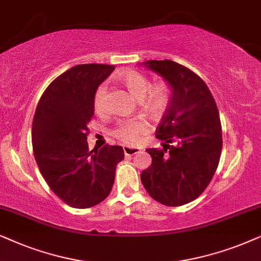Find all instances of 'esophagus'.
Returning <instances> with one entry per match:
<instances>
[{
  "label": "esophagus",
  "instance_id": "obj_1",
  "mask_svg": "<svg viewBox=\"0 0 261 261\" xmlns=\"http://www.w3.org/2000/svg\"><path fill=\"white\" fill-rule=\"evenodd\" d=\"M124 154L125 156H133L135 154H137L140 151V149L137 148H133V147H124Z\"/></svg>",
  "mask_w": 261,
  "mask_h": 261
}]
</instances>
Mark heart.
<instances>
[{"label": "heart", "mask_w": 261, "mask_h": 261, "mask_svg": "<svg viewBox=\"0 0 261 261\" xmlns=\"http://www.w3.org/2000/svg\"><path fill=\"white\" fill-rule=\"evenodd\" d=\"M127 92L140 101V110L148 119L160 121L166 116L172 101V88L167 82H158L150 85L148 77L136 70H126L118 76ZM106 87L100 86L96 89L93 100L95 113L105 112ZM113 135L123 143L135 144L142 135L148 133L144 121L131 120L121 121L113 128Z\"/></svg>", "instance_id": "heart-1"}]
</instances>
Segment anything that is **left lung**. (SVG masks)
<instances>
[{"mask_svg": "<svg viewBox=\"0 0 261 261\" xmlns=\"http://www.w3.org/2000/svg\"><path fill=\"white\" fill-rule=\"evenodd\" d=\"M143 64L171 86L172 101L156 128L163 148L147 149L152 161L142 172L141 181L156 201L180 206L197 199L216 172L222 151L220 114L196 72L169 60Z\"/></svg>", "mask_w": 261, "mask_h": 261, "instance_id": "obj_1", "label": "left lung"}]
</instances>
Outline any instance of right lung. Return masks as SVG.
<instances>
[{
    "label": "right lung",
    "instance_id": "obj_1",
    "mask_svg": "<svg viewBox=\"0 0 261 261\" xmlns=\"http://www.w3.org/2000/svg\"><path fill=\"white\" fill-rule=\"evenodd\" d=\"M113 70L109 64L75 65L48 85L34 113L32 145L39 171L52 192L76 209L106 199L124 159L120 145L89 151L87 143L94 94Z\"/></svg>",
    "mask_w": 261,
    "mask_h": 261
}]
</instances>
